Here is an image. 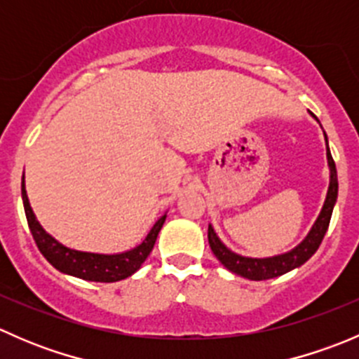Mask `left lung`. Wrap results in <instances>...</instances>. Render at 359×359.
I'll list each match as a JSON object with an SVG mask.
<instances>
[{
  "label": "left lung",
  "mask_w": 359,
  "mask_h": 359,
  "mask_svg": "<svg viewBox=\"0 0 359 359\" xmlns=\"http://www.w3.org/2000/svg\"><path fill=\"white\" fill-rule=\"evenodd\" d=\"M327 140V135H325ZM327 158L328 166H330V187H328L327 201H325L323 210H321L320 217H318L316 224L313 226L311 233L307 234L306 240L293 248L292 252L283 253V255L271 257V259H248V257H241L238 253L231 252L220 243L217 234L213 233L212 226H208V243L212 248L213 255L220 260L224 267L231 271V273L238 274V276L248 278L253 281L269 280V278L281 276V274L288 273V271L295 269V267L302 266L306 260H309L314 255L318 248H320L321 241H323L325 234H327L328 224H330L332 212H334V205L337 201V191H339V182H337V168L335 161L332 158L330 149H328L327 142Z\"/></svg>",
  "instance_id": "1"
}]
</instances>
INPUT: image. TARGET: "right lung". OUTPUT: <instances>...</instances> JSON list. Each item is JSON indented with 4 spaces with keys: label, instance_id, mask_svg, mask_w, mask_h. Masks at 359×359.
<instances>
[{
    "label": "right lung",
    "instance_id": "obj_1",
    "mask_svg": "<svg viewBox=\"0 0 359 359\" xmlns=\"http://www.w3.org/2000/svg\"><path fill=\"white\" fill-rule=\"evenodd\" d=\"M22 201L25 217H27L29 229H31L32 238L36 241V247L43 253L46 260L52 264L55 269L60 273L71 274V276L81 278L86 281H99V283H112V281L125 280V278L132 276L137 269L144 264L147 255L153 250L156 243L158 233L161 231L163 224H165L166 215L154 224L151 233L147 234L146 240L130 252L118 253V255H100V253H86L78 252V250H71L59 241L53 240L50 234L45 233L39 222L36 220L34 213H32L31 205H29L27 194H25V186L22 180Z\"/></svg>",
    "mask_w": 359,
    "mask_h": 359
}]
</instances>
